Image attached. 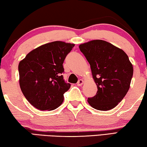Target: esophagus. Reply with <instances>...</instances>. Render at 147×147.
Returning a JSON list of instances; mask_svg holds the SVG:
<instances>
[{"label":"esophagus","instance_id":"esophagus-1","mask_svg":"<svg viewBox=\"0 0 147 147\" xmlns=\"http://www.w3.org/2000/svg\"><path fill=\"white\" fill-rule=\"evenodd\" d=\"M84 80H79L78 83H77V85L78 86H82L83 84H84Z\"/></svg>","mask_w":147,"mask_h":147}]
</instances>
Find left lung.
Here are the masks:
<instances>
[{"label": "left lung", "mask_w": 147, "mask_h": 147, "mask_svg": "<svg viewBox=\"0 0 147 147\" xmlns=\"http://www.w3.org/2000/svg\"><path fill=\"white\" fill-rule=\"evenodd\" d=\"M80 50L90 64L97 91L88 98L95 109L108 111L120 103L128 92L133 74V65L124 51L101 40L80 44Z\"/></svg>", "instance_id": "obj_1"}]
</instances>
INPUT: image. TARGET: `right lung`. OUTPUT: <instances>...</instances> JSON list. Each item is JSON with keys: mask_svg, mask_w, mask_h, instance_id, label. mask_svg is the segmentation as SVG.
<instances>
[{"mask_svg": "<svg viewBox=\"0 0 147 147\" xmlns=\"http://www.w3.org/2000/svg\"><path fill=\"white\" fill-rule=\"evenodd\" d=\"M74 44L55 41L38 47L18 65L19 84L24 97L36 109L54 110L63 101L71 85L65 82L63 61Z\"/></svg>", "mask_w": 147, "mask_h": 147, "instance_id": "add662e5", "label": "right lung"}]
</instances>
